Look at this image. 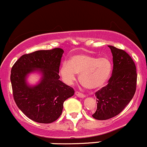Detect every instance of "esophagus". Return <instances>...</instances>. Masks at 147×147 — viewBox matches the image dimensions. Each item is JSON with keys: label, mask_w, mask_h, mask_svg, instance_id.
Here are the masks:
<instances>
[{"label": "esophagus", "mask_w": 147, "mask_h": 147, "mask_svg": "<svg viewBox=\"0 0 147 147\" xmlns=\"http://www.w3.org/2000/svg\"><path fill=\"white\" fill-rule=\"evenodd\" d=\"M75 94L77 96V97H80V98H85V97H86V95H85L84 94L78 92V91H76Z\"/></svg>", "instance_id": "obj_1"}]
</instances>
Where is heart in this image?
<instances>
[{"label":"heart","instance_id":"heart-1","mask_svg":"<svg viewBox=\"0 0 147 147\" xmlns=\"http://www.w3.org/2000/svg\"><path fill=\"white\" fill-rule=\"evenodd\" d=\"M111 64L106 57L97 58L89 55L73 56L70 62L65 61L59 69V75L67 85H72L80 74V80L86 88L97 89L105 84L111 73Z\"/></svg>","mask_w":147,"mask_h":147}]
</instances>
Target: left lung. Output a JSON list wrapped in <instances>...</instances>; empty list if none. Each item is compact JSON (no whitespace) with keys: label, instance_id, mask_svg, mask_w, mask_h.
Returning <instances> with one entry per match:
<instances>
[{"label":"left lung","instance_id":"1","mask_svg":"<svg viewBox=\"0 0 147 147\" xmlns=\"http://www.w3.org/2000/svg\"><path fill=\"white\" fill-rule=\"evenodd\" d=\"M113 67L107 86L95 93L97 107L92 117L107 120L119 114L128 105L136 90L137 71L133 60L127 53L111 45Z\"/></svg>","mask_w":147,"mask_h":147}]
</instances>
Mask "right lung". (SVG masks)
Wrapping results in <instances>:
<instances>
[{
	"mask_svg": "<svg viewBox=\"0 0 147 147\" xmlns=\"http://www.w3.org/2000/svg\"><path fill=\"white\" fill-rule=\"evenodd\" d=\"M64 50L54 48L24 55L11 70L10 80L15 102L18 108L32 121L50 123L61 116L66 99L74 90L59 80V69ZM41 75L31 86L27 81L30 74Z\"/></svg>",
	"mask_w": 147,
	"mask_h": 147,
	"instance_id": "add662e5",
	"label": "right lung"
}]
</instances>
